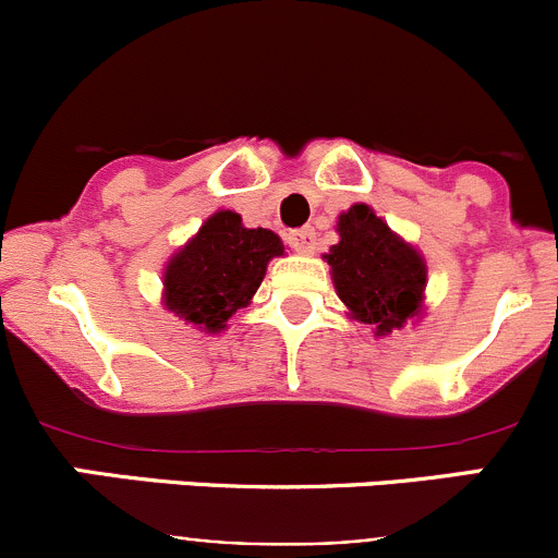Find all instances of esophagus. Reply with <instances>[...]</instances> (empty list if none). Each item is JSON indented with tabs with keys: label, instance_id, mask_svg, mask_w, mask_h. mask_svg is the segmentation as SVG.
<instances>
[{
	"label": "esophagus",
	"instance_id": "esophagus-1",
	"mask_svg": "<svg viewBox=\"0 0 558 558\" xmlns=\"http://www.w3.org/2000/svg\"><path fill=\"white\" fill-rule=\"evenodd\" d=\"M291 245H294V251L311 256V253L315 251V229L305 227V229H300V232L291 234Z\"/></svg>",
	"mask_w": 558,
	"mask_h": 558
}]
</instances>
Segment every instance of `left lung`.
Wrapping results in <instances>:
<instances>
[{
  "label": "left lung",
  "instance_id": "obj_1",
  "mask_svg": "<svg viewBox=\"0 0 558 558\" xmlns=\"http://www.w3.org/2000/svg\"><path fill=\"white\" fill-rule=\"evenodd\" d=\"M337 232L340 243L324 258L351 318L373 326L378 337L418 318L426 289L424 256L393 234L369 205L342 213Z\"/></svg>",
  "mask_w": 558,
  "mask_h": 558
}]
</instances>
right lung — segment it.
<instances>
[{
  "instance_id": "1",
  "label": "right lung",
  "mask_w": 558,
  "mask_h": 558,
  "mask_svg": "<svg viewBox=\"0 0 558 558\" xmlns=\"http://www.w3.org/2000/svg\"><path fill=\"white\" fill-rule=\"evenodd\" d=\"M275 256H283L278 234L245 229L232 210L213 213L167 264L165 307L185 324L218 335L253 300Z\"/></svg>"
}]
</instances>
